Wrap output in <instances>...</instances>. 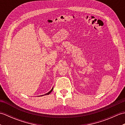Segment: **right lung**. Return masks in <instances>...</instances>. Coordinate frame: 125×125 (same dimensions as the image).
<instances>
[{
  "label": "right lung",
  "mask_w": 125,
  "mask_h": 125,
  "mask_svg": "<svg viewBox=\"0 0 125 125\" xmlns=\"http://www.w3.org/2000/svg\"><path fill=\"white\" fill-rule=\"evenodd\" d=\"M52 90H53V87L52 88V89L50 90V91L49 92H48V93H47V94H43V95H40L39 97H40V96H43V95H48V94H49L50 93H51L52 92ZM39 97V96H38Z\"/></svg>",
  "instance_id": "obj_1"
}]
</instances>
